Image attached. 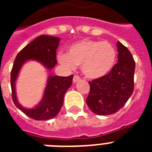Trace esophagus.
<instances>
[{
    "label": "esophagus",
    "instance_id": "obj_1",
    "mask_svg": "<svg viewBox=\"0 0 152 152\" xmlns=\"http://www.w3.org/2000/svg\"><path fill=\"white\" fill-rule=\"evenodd\" d=\"M80 78L79 76H77V75H75L73 77V82L74 83H77L78 82V81H80Z\"/></svg>",
    "mask_w": 152,
    "mask_h": 152
}]
</instances>
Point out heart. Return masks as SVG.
<instances>
[{
    "label": "heart",
    "instance_id": "b5f03b06",
    "mask_svg": "<svg viewBox=\"0 0 152 152\" xmlns=\"http://www.w3.org/2000/svg\"><path fill=\"white\" fill-rule=\"evenodd\" d=\"M58 60L68 68L81 65L85 77L98 79L112 71L116 63V50L108 42L83 39L70 45L67 55H59Z\"/></svg>",
    "mask_w": 152,
    "mask_h": 152
}]
</instances>
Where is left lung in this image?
<instances>
[{
    "label": "left lung",
    "instance_id": "obj_1",
    "mask_svg": "<svg viewBox=\"0 0 152 152\" xmlns=\"http://www.w3.org/2000/svg\"><path fill=\"white\" fill-rule=\"evenodd\" d=\"M118 62L110 73L89 81L90 93L86 100L91 110L97 115H111L122 108L134 91L135 63L126 46L119 41Z\"/></svg>",
    "mask_w": 152,
    "mask_h": 152
}]
</instances>
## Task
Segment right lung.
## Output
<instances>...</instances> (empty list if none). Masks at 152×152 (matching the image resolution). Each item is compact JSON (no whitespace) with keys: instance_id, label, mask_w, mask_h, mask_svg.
I'll list each match as a JSON object with an SVG mask.
<instances>
[{"instance_id":"obj_1","label":"right lung","mask_w":152,"mask_h":152,"mask_svg":"<svg viewBox=\"0 0 152 152\" xmlns=\"http://www.w3.org/2000/svg\"><path fill=\"white\" fill-rule=\"evenodd\" d=\"M59 42L58 37L42 35L24 47L19 52L13 62L10 74L13 101L19 110L36 120L52 119L59 113L63 105L64 94L72 86L73 75L68 77L49 75L42 99L38 105L30 109L23 107L19 103L16 95V80L23 65L29 60L39 61L48 70L54 68L57 64L56 49L59 45Z\"/></svg>"}]
</instances>
